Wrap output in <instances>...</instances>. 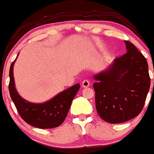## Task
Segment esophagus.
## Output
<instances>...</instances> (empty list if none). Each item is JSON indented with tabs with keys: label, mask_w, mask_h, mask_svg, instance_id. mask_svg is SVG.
Segmentation results:
<instances>
[{
	"label": "esophagus",
	"mask_w": 154,
	"mask_h": 154,
	"mask_svg": "<svg viewBox=\"0 0 154 154\" xmlns=\"http://www.w3.org/2000/svg\"><path fill=\"white\" fill-rule=\"evenodd\" d=\"M82 86L83 87V88H88V87H89L90 86L89 81H88V80H84L83 82H82Z\"/></svg>",
	"instance_id": "esophagus-1"
}]
</instances>
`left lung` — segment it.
I'll return each instance as SVG.
<instances>
[{"instance_id": "obj_1", "label": "left lung", "mask_w": 154, "mask_h": 154, "mask_svg": "<svg viewBox=\"0 0 154 154\" xmlns=\"http://www.w3.org/2000/svg\"><path fill=\"white\" fill-rule=\"evenodd\" d=\"M127 52L115 58L106 71L94 75L95 103L100 118L120 124L138 116L150 86L148 64L144 56L129 41Z\"/></svg>"}]
</instances>
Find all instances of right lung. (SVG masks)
I'll return each mask as SVG.
<instances>
[{
    "label": "right lung",
    "mask_w": 154,
    "mask_h": 154,
    "mask_svg": "<svg viewBox=\"0 0 154 154\" xmlns=\"http://www.w3.org/2000/svg\"><path fill=\"white\" fill-rule=\"evenodd\" d=\"M16 60L10 66L9 91L21 118L27 124L37 128L51 129L60 126L67 115L80 85H73L46 103L39 104L29 103L19 96L15 88L13 69Z\"/></svg>",
    "instance_id": "right-lung-1"
}]
</instances>
